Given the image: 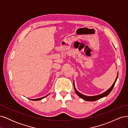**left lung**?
I'll use <instances>...</instances> for the list:
<instances>
[{"label": "left lung", "instance_id": "8db88e82", "mask_svg": "<svg viewBox=\"0 0 128 128\" xmlns=\"http://www.w3.org/2000/svg\"><path fill=\"white\" fill-rule=\"evenodd\" d=\"M118 77V75L116 76V79H115V82H114L113 85H112V86L109 89H108L107 91H106L105 92H104V93H102V94H98V95H96V96H85L84 94H80V92H79L76 89V88L75 86L74 80V84H73L74 88L75 91L76 93V94L78 95L80 98L83 99V100H86V101H88V102L96 101V100L100 99H101L102 98L104 97V96H107L108 94H110V92H111V91L112 90V89L113 88L114 86V85H115L116 82V80H117Z\"/></svg>", "mask_w": 128, "mask_h": 128}]
</instances>
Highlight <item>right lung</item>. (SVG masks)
Segmentation results:
<instances>
[{
  "instance_id": "obj_1",
  "label": "right lung",
  "mask_w": 128,
  "mask_h": 128,
  "mask_svg": "<svg viewBox=\"0 0 128 128\" xmlns=\"http://www.w3.org/2000/svg\"><path fill=\"white\" fill-rule=\"evenodd\" d=\"M49 94H48V95H46V96H44V97H42V98H38V99H32V100H34V101H37V100H41V99H43V98H45L46 96H47Z\"/></svg>"
}]
</instances>
